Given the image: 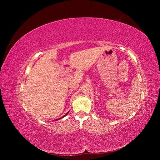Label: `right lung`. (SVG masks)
Wrapping results in <instances>:
<instances>
[{
  "label": "right lung",
  "instance_id": "add662e5",
  "mask_svg": "<svg viewBox=\"0 0 160 160\" xmlns=\"http://www.w3.org/2000/svg\"><path fill=\"white\" fill-rule=\"evenodd\" d=\"M68 112H69V111H68V112H67V113H66V115H64V116H63V117H61V118H59V119H56V120H59V119H61V118H64V117H65V116H66V115H68Z\"/></svg>",
  "mask_w": 160,
  "mask_h": 160
}]
</instances>
